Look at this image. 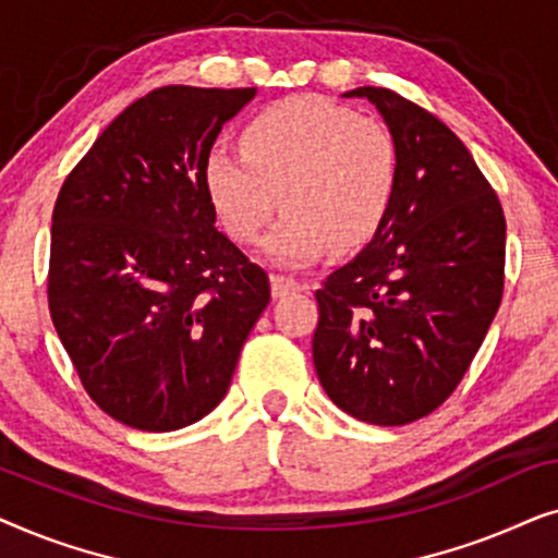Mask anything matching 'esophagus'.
<instances>
[{"label":"esophagus","mask_w":558,"mask_h":558,"mask_svg":"<svg viewBox=\"0 0 558 558\" xmlns=\"http://www.w3.org/2000/svg\"><path fill=\"white\" fill-rule=\"evenodd\" d=\"M302 289V284L296 279H292V277H281V274H274L271 277V294L277 296H287L289 292H300Z\"/></svg>","instance_id":"esophagus-1"}]
</instances>
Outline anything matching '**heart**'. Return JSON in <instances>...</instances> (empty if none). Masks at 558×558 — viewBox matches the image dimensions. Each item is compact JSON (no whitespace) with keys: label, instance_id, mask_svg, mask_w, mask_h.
I'll return each mask as SVG.
<instances>
[{"label":"heart","instance_id":"obj_1","mask_svg":"<svg viewBox=\"0 0 558 558\" xmlns=\"http://www.w3.org/2000/svg\"><path fill=\"white\" fill-rule=\"evenodd\" d=\"M205 190L235 241L264 233L279 203L284 218L264 254L279 266L315 262L327 248L368 243L399 182V149L384 124L323 98L266 106L241 132V151L205 157Z\"/></svg>","mask_w":558,"mask_h":558}]
</instances>
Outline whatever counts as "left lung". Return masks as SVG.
Masks as SVG:
<instances>
[{"instance_id": "1", "label": "left lung", "mask_w": 558, "mask_h": 558, "mask_svg": "<svg viewBox=\"0 0 558 558\" xmlns=\"http://www.w3.org/2000/svg\"><path fill=\"white\" fill-rule=\"evenodd\" d=\"M376 106L399 149L391 208L368 246L317 289L312 361L345 414L401 426L460 384L502 296L506 216L468 147L388 88Z\"/></svg>"}]
</instances>
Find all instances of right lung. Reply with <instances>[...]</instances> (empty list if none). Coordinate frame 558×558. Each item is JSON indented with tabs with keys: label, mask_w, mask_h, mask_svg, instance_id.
<instances>
[{
	"label": "right lung",
	"mask_w": 558,
	"mask_h": 558,
	"mask_svg": "<svg viewBox=\"0 0 558 558\" xmlns=\"http://www.w3.org/2000/svg\"><path fill=\"white\" fill-rule=\"evenodd\" d=\"M256 88L165 86L126 106L52 210V325L90 399L142 432L223 401L269 277L216 228L205 157Z\"/></svg>",
	"instance_id": "obj_1"
}]
</instances>
